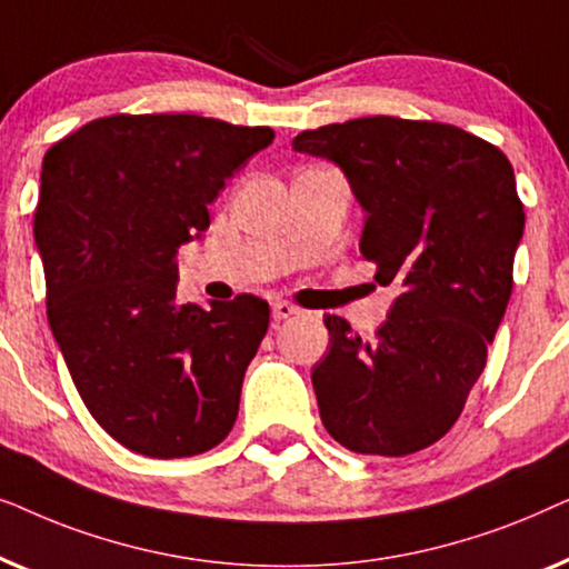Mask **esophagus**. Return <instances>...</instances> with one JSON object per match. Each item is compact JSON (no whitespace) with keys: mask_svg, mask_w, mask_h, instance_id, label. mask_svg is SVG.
Segmentation results:
<instances>
[{"mask_svg":"<svg viewBox=\"0 0 569 569\" xmlns=\"http://www.w3.org/2000/svg\"><path fill=\"white\" fill-rule=\"evenodd\" d=\"M300 310L292 306V302H287V300H274L271 302V318H274V321H287V318H292V316H298Z\"/></svg>","mask_w":569,"mask_h":569,"instance_id":"obj_1","label":"esophagus"}]
</instances>
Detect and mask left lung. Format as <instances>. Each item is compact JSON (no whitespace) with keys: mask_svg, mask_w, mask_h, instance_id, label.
<instances>
[{"mask_svg":"<svg viewBox=\"0 0 569 569\" xmlns=\"http://www.w3.org/2000/svg\"><path fill=\"white\" fill-rule=\"evenodd\" d=\"M292 147L345 170L365 209L360 251L378 284L399 287L372 341L323 318L321 422L355 453H417L461 417L508 308L526 224L516 173L469 131L393 116L302 131Z\"/></svg>","mask_w":569,"mask_h":569,"instance_id":"1","label":"left lung"}]
</instances>
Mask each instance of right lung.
<instances>
[{
	"label": "right lung",
	"instance_id": "add662e5",
	"mask_svg": "<svg viewBox=\"0 0 569 569\" xmlns=\"http://www.w3.org/2000/svg\"><path fill=\"white\" fill-rule=\"evenodd\" d=\"M271 139L193 113H116L46 152L33 220L46 313L84 407L134 453L197 456L236 425L269 302L178 306L176 253Z\"/></svg>",
	"mask_w": 569,
	"mask_h": 569
}]
</instances>
